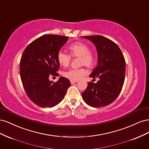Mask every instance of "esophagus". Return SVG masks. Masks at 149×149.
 Masks as SVG:
<instances>
[{"instance_id": "34e87169", "label": "esophagus", "mask_w": 149, "mask_h": 149, "mask_svg": "<svg viewBox=\"0 0 149 149\" xmlns=\"http://www.w3.org/2000/svg\"><path fill=\"white\" fill-rule=\"evenodd\" d=\"M77 82H78L77 81H72V80L70 81V83H71V84H72L75 83H77Z\"/></svg>"}]
</instances>
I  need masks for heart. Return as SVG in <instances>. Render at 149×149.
<instances>
[{"instance_id": "b5f03b06", "label": "heart", "mask_w": 149, "mask_h": 149, "mask_svg": "<svg viewBox=\"0 0 149 149\" xmlns=\"http://www.w3.org/2000/svg\"><path fill=\"white\" fill-rule=\"evenodd\" d=\"M68 50L72 57H79V65H84L88 68H93L96 64V58L94 54L90 52V48L87 44L78 42L70 45ZM71 58L68 54L60 51L57 55V60L60 65L63 67L69 66ZM86 74L84 68L70 69L63 73L65 78L72 81H78Z\"/></svg>"}]
</instances>
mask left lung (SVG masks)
<instances>
[{"instance_id": "obj_1", "label": "left lung", "mask_w": 149, "mask_h": 149, "mask_svg": "<svg viewBox=\"0 0 149 149\" xmlns=\"http://www.w3.org/2000/svg\"><path fill=\"white\" fill-rule=\"evenodd\" d=\"M91 41L97 52V65L90 78H100L96 83L89 82L81 94L84 102L94 107H104L118 97L123 88L125 61L118 45L101 35L81 37Z\"/></svg>"}]
</instances>
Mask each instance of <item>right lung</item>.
<instances>
[{"label":"right lung","mask_w":149,"mask_h":149,"mask_svg":"<svg viewBox=\"0 0 149 149\" xmlns=\"http://www.w3.org/2000/svg\"><path fill=\"white\" fill-rule=\"evenodd\" d=\"M68 37L45 35L35 40L22 54L20 74L25 91L30 100L42 107H52L63 100L70 85L68 79L60 77L56 83L49 81L58 76L60 68L57 55Z\"/></svg>","instance_id":"add662e5"}]
</instances>
